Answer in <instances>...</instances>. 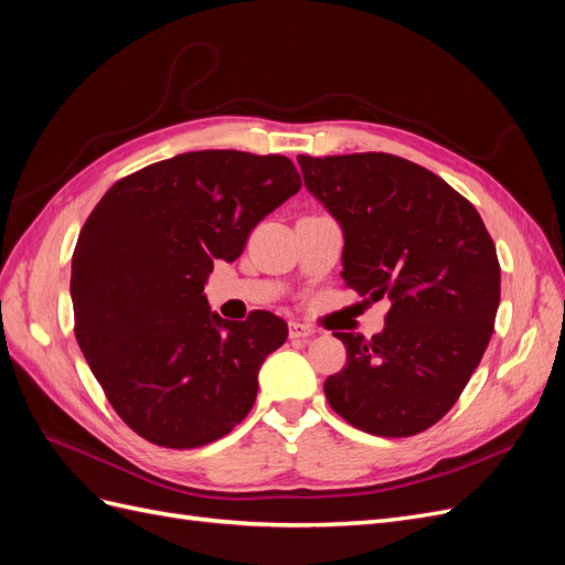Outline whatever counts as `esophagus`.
I'll list each match as a JSON object with an SVG mask.
<instances>
[{
    "label": "esophagus",
    "mask_w": 565,
    "mask_h": 565,
    "mask_svg": "<svg viewBox=\"0 0 565 565\" xmlns=\"http://www.w3.org/2000/svg\"><path fill=\"white\" fill-rule=\"evenodd\" d=\"M289 337L309 341V339L316 337V330L309 328V324H303V322H289Z\"/></svg>",
    "instance_id": "34e87169"
}]
</instances>
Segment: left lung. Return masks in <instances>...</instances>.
I'll use <instances>...</instances> for the list:
<instances>
[{"label":"left lung","instance_id":"8db88e82","mask_svg":"<svg viewBox=\"0 0 565 565\" xmlns=\"http://www.w3.org/2000/svg\"><path fill=\"white\" fill-rule=\"evenodd\" d=\"M299 167L344 228L347 287L391 301L384 332H334L347 365L324 396L361 431L422 434L457 403L488 349L500 306L492 237L465 195L398 156H299Z\"/></svg>","mask_w":565,"mask_h":565}]
</instances>
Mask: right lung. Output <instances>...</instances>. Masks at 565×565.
<instances>
[{"label":"right lung","instance_id":"1","mask_svg":"<svg viewBox=\"0 0 565 565\" xmlns=\"http://www.w3.org/2000/svg\"><path fill=\"white\" fill-rule=\"evenodd\" d=\"M299 188L285 156L195 150L113 183L82 226L77 344L119 419L148 443L200 448L247 417L287 324L268 311L221 320L202 289L214 262H235Z\"/></svg>","mask_w":565,"mask_h":565}]
</instances>
